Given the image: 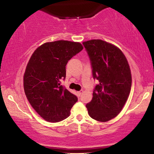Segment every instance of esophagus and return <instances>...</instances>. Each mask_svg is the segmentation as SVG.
I'll return each mask as SVG.
<instances>
[{
	"label": "esophagus",
	"instance_id": "obj_1",
	"mask_svg": "<svg viewBox=\"0 0 154 154\" xmlns=\"http://www.w3.org/2000/svg\"><path fill=\"white\" fill-rule=\"evenodd\" d=\"M83 90H81V91H79L78 92V94H79V96H81V94L83 93Z\"/></svg>",
	"mask_w": 154,
	"mask_h": 154
}]
</instances>
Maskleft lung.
I'll list each match as a JSON object with an SVG mask.
<instances>
[{
    "mask_svg": "<svg viewBox=\"0 0 154 154\" xmlns=\"http://www.w3.org/2000/svg\"><path fill=\"white\" fill-rule=\"evenodd\" d=\"M91 61L92 75L99 81L91 102L86 104L88 114L97 121L106 122L117 116L129 96L132 75L121 49L100 39L83 42Z\"/></svg>",
    "mask_w": 154,
    "mask_h": 154,
    "instance_id": "1",
    "label": "left lung"
}]
</instances>
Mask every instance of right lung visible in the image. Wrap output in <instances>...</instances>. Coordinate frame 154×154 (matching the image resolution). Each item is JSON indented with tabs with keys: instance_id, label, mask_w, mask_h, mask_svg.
<instances>
[{
	"instance_id": "right-lung-1",
	"label": "right lung",
	"mask_w": 154,
	"mask_h": 154,
	"mask_svg": "<svg viewBox=\"0 0 154 154\" xmlns=\"http://www.w3.org/2000/svg\"><path fill=\"white\" fill-rule=\"evenodd\" d=\"M83 49L79 42H47L33 52L24 74V90L31 106L46 121L57 123L70 114L77 97L60 85L66 65Z\"/></svg>"
}]
</instances>
